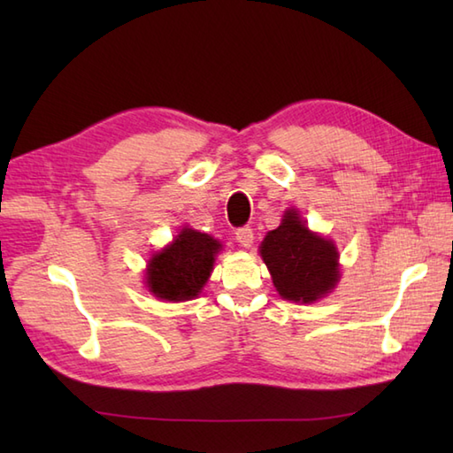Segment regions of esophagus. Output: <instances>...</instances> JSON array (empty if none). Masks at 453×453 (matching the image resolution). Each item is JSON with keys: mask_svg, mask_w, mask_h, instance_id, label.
<instances>
[{"mask_svg": "<svg viewBox=\"0 0 453 453\" xmlns=\"http://www.w3.org/2000/svg\"><path fill=\"white\" fill-rule=\"evenodd\" d=\"M235 239H237V243L242 245V247H251L253 245V229L249 227V226L239 227L237 232H235Z\"/></svg>", "mask_w": 453, "mask_h": 453, "instance_id": "obj_1", "label": "esophagus"}]
</instances>
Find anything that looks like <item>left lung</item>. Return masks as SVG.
Here are the masks:
<instances>
[{
	"mask_svg": "<svg viewBox=\"0 0 453 453\" xmlns=\"http://www.w3.org/2000/svg\"><path fill=\"white\" fill-rule=\"evenodd\" d=\"M261 257L284 300L315 302L339 280L334 245L311 234L296 210H288L280 227L268 232Z\"/></svg>",
	"mask_w": 453,
	"mask_h": 453,
	"instance_id": "8db88e82",
	"label": "left lung"
}]
</instances>
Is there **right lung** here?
<instances>
[{"label": "right lung", "instance_id": "right-lung-1", "mask_svg": "<svg viewBox=\"0 0 453 453\" xmlns=\"http://www.w3.org/2000/svg\"><path fill=\"white\" fill-rule=\"evenodd\" d=\"M219 247L214 237L185 227L175 242L150 261V292L167 302H185L198 296L211 273Z\"/></svg>", "mask_w": 453, "mask_h": 453}]
</instances>
